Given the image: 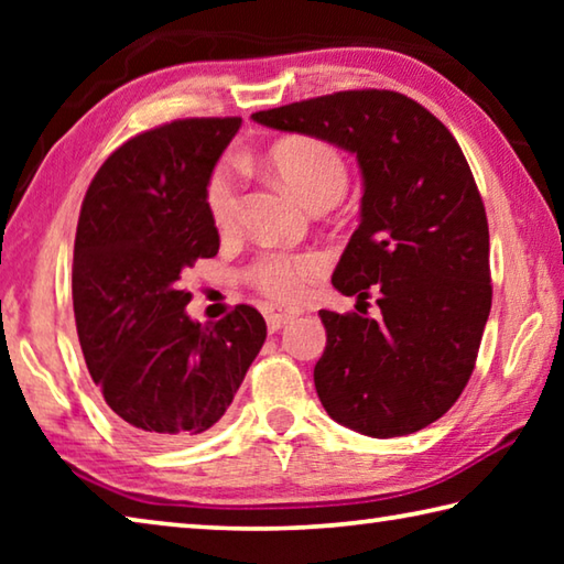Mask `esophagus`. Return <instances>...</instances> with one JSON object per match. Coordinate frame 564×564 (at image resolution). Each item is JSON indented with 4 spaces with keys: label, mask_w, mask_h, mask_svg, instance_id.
Returning a JSON list of instances; mask_svg holds the SVG:
<instances>
[{
    "label": "esophagus",
    "mask_w": 564,
    "mask_h": 564,
    "mask_svg": "<svg viewBox=\"0 0 564 564\" xmlns=\"http://www.w3.org/2000/svg\"><path fill=\"white\" fill-rule=\"evenodd\" d=\"M265 323H269L271 330H279L283 326H289L293 318L301 316L299 305H265Z\"/></svg>",
    "instance_id": "esophagus-1"
}]
</instances>
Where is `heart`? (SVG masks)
I'll list each match as a JSON object with an SVG mask.
<instances>
[{"instance_id": "obj_1", "label": "heart", "mask_w": 564, "mask_h": 564, "mask_svg": "<svg viewBox=\"0 0 564 564\" xmlns=\"http://www.w3.org/2000/svg\"><path fill=\"white\" fill-rule=\"evenodd\" d=\"M269 169L311 208L333 206L348 188V164L340 151L316 137L275 141L265 154ZM206 212L218 231H231L241 208V181L228 164L216 166L206 181ZM326 271L316 251H265L248 265L246 279L273 301H293Z\"/></svg>"}]
</instances>
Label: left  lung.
Wrapping results in <instances>:
<instances>
[{"label":"left lung","mask_w":564,"mask_h":564,"mask_svg":"<svg viewBox=\"0 0 564 564\" xmlns=\"http://www.w3.org/2000/svg\"><path fill=\"white\" fill-rule=\"evenodd\" d=\"M253 121L328 141L360 166V226L333 285L358 303L376 293L380 318L318 313L323 408L370 437L423 431L470 380L492 303L488 216L463 149L425 107L388 89L326 94Z\"/></svg>","instance_id":"1"}]
</instances>
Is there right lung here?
<instances>
[{
    "mask_svg": "<svg viewBox=\"0 0 564 564\" xmlns=\"http://www.w3.org/2000/svg\"><path fill=\"white\" fill-rule=\"evenodd\" d=\"M241 119H178L104 161L74 238L76 333L111 413L141 441L188 443L214 427L265 340L251 305L191 321L181 273L218 253L206 181Z\"/></svg>",
    "mask_w": 564,
    "mask_h": 564,
    "instance_id": "1",
    "label": "right lung"
}]
</instances>
